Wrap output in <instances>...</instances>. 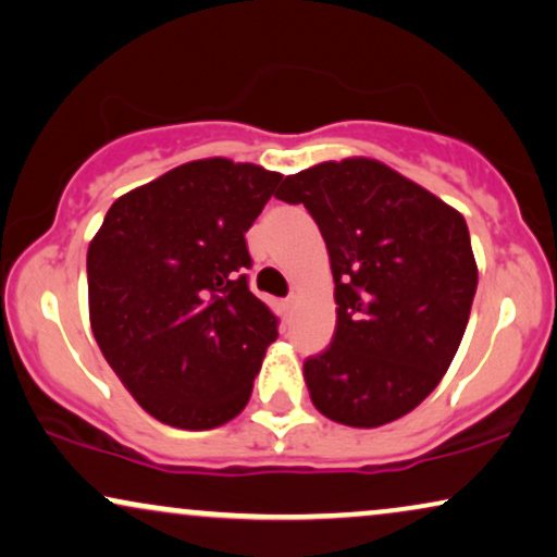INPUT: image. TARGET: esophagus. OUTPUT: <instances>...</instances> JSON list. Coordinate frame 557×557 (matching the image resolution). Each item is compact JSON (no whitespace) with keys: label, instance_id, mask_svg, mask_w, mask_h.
I'll use <instances>...</instances> for the list:
<instances>
[{"label":"esophagus","instance_id":"1","mask_svg":"<svg viewBox=\"0 0 557 557\" xmlns=\"http://www.w3.org/2000/svg\"><path fill=\"white\" fill-rule=\"evenodd\" d=\"M283 306H285V308H293V306H295V295H290V298H285Z\"/></svg>","mask_w":557,"mask_h":557}]
</instances>
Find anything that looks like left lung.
Wrapping results in <instances>:
<instances>
[{
    "label": "left lung",
    "mask_w": 557,
    "mask_h": 557,
    "mask_svg": "<svg viewBox=\"0 0 557 557\" xmlns=\"http://www.w3.org/2000/svg\"><path fill=\"white\" fill-rule=\"evenodd\" d=\"M274 197L313 215L336 285L334 339L302 364L313 406L357 429L406 417L466 334L478 287L466 218L364 157L302 169Z\"/></svg>",
    "instance_id": "1"
}]
</instances>
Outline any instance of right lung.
<instances>
[{
    "mask_svg": "<svg viewBox=\"0 0 557 557\" xmlns=\"http://www.w3.org/2000/svg\"><path fill=\"white\" fill-rule=\"evenodd\" d=\"M283 174L187 161L112 202L87 251L104 360L161 424L202 432L249 404L277 315L249 290L244 234Z\"/></svg>",
    "mask_w": 557,
    "mask_h": 557,
    "instance_id": "obj_1",
    "label": "right lung"
}]
</instances>
